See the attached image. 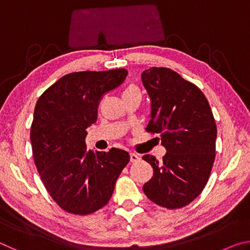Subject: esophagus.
<instances>
[{"instance_id": "1", "label": "esophagus", "mask_w": 250, "mask_h": 250, "mask_svg": "<svg viewBox=\"0 0 250 250\" xmlns=\"http://www.w3.org/2000/svg\"><path fill=\"white\" fill-rule=\"evenodd\" d=\"M140 155L137 154V153H130V161L131 162H138L139 160H140Z\"/></svg>"}]
</instances>
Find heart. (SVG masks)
<instances>
[{"instance_id":"heart-1","label":"heart","mask_w":250,"mask_h":250,"mask_svg":"<svg viewBox=\"0 0 250 250\" xmlns=\"http://www.w3.org/2000/svg\"><path fill=\"white\" fill-rule=\"evenodd\" d=\"M131 92H139L138 88L134 87V86H130V87H128V88H126V89L125 90L124 95H125V94H131Z\"/></svg>"}]
</instances>
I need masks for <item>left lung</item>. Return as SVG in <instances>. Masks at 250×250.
Instances as JSON below:
<instances>
[{"instance_id":"8db88e82","label":"left lung","mask_w":250,"mask_h":250,"mask_svg":"<svg viewBox=\"0 0 250 250\" xmlns=\"http://www.w3.org/2000/svg\"><path fill=\"white\" fill-rule=\"evenodd\" d=\"M151 100L146 131L160 133L167 153L159 162L143 155L153 176L143 192L155 204L174 209L200 195L215 160L217 129L208 101L195 84L170 68L152 67L141 74Z\"/></svg>"}]
</instances>
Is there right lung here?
Instances as JSON below:
<instances>
[{"label": "right lung", "instance_id": "add662e5", "mask_svg": "<svg viewBox=\"0 0 250 250\" xmlns=\"http://www.w3.org/2000/svg\"><path fill=\"white\" fill-rule=\"evenodd\" d=\"M126 75L124 68L71 73L37 100L31 128L34 161L49 195L68 213L88 215L104 207L130 161L125 150L94 152L84 142L101 97Z\"/></svg>", "mask_w": 250, "mask_h": 250}]
</instances>
